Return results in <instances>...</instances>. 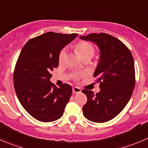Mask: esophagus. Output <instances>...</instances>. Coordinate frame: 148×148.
Here are the masks:
<instances>
[{
    "label": "esophagus",
    "instance_id": "34e87169",
    "mask_svg": "<svg viewBox=\"0 0 148 148\" xmlns=\"http://www.w3.org/2000/svg\"><path fill=\"white\" fill-rule=\"evenodd\" d=\"M72 90H73V92L74 93H80L82 91L81 89L78 87H74L72 88Z\"/></svg>",
    "mask_w": 148,
    "mask_h": 148
}]
</instances>
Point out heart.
<instances>
[{
  "instance_id": "heart-1",
  "label": "heart",
  "mask_w": 148,
  "mask_h": 148,
  "mask_svg": "<svg viewBox=\"0 0 148 148\" xmlns=\"http://www.w3.org/2000/svg\"><path fill=\"white\" fill-rule=\"evenodd\" d=\"M76 49L78 51V53H79V55L82 57H84L86 56H93L95 53V49L94 47L92 46V44H90V42H85V41H81V42H78L76 45ZM66 55V52L65 49L61 50V52L59 53V55H58V61L59 63H63L65 60ZM79 76V74L78 73H75L74 74V77L77 78V77Z\"/></svg>"
}]
</instances>
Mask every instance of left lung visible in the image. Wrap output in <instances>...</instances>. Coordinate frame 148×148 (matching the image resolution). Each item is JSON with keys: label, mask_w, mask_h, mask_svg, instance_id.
Instances as JSON below:
<instances>
[{"label": "left lung", "mask_w": 148, "mask_h": 148, "mask_svg": "<svg viewBox=\"0 0 148 148\" xmlns=\"http://www.w3.org/2000/svg\"><path fill=\"white\" fill-rule=\"evenodd\" d=\"M98 46L100 58L94 72L100 82V92L83 90L87 101L83 106L87 119L96 123L108 121L116 116L130 100L135 86L133 56L129 48L114 36L92 33L80 36Z\"/></svg>", "instance_id": "1"}]
</instances>
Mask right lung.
Masks as SVG:
<instances>
[{
	"instance_id": "obj_1",
	"label": "right lung",
	"mask_w": 148,
	"mask_h": 148,
	"mask_svg": "<svg viewBox=\"0 0 148 148\" xmlns=\"http://www.w3.org/2000/svg\"><path fill=\"white\" fill-rule=\"evenodd\" d=\"M77 34L49 32L29 40L17 60L14 74L16 93L21 106L35 119L51 122L62 116L72 93L69 84L57 87L51 74L58 66V55Z\"/></svg>"
}]
</instances>
